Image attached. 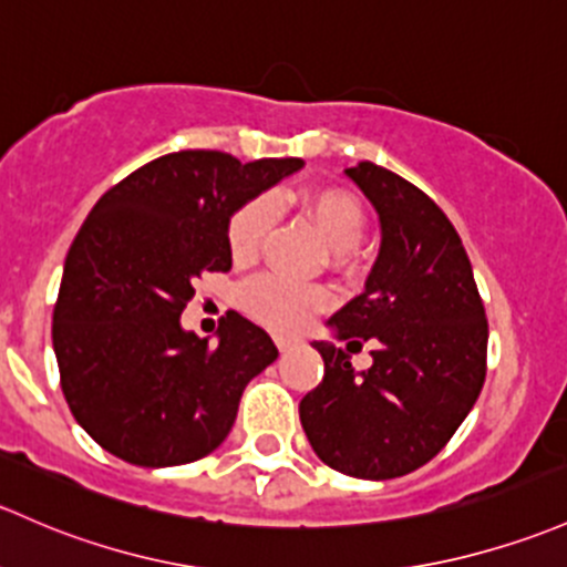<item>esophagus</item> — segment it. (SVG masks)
I'll use <instances>...</instances> for the list:
<instances>
[{
	"label": "esophagus",
	"mask_w": 567,
	"mask_h": 567,
	"mask_svg": "<svg viewBox=\"0 0 567 567\" xmlns=\"http://www.w3.org/2000/svg\"><path fill=\"white\" fill-rule=\"evenodd\" d=\"M274 342H277L279 350H290V348H296V344H299V339H296V337H277Z\"/></svg>",
	"instance_id": "1"
}]
</instances>
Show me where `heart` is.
<instances>
[{"label":"heart","mask_w":567,"mask_h":567,"mask_svg":"<svg viewBox=\"0 0 567 567\" xmlns=\"http://www.w3.org/2000/svg\"><path fill=\"white\" fill-rule=\"evenodd\" d=\"M301 214L333 252H350L361 241L363 225H367V214H363L359 198L350 195L348 189L337 187H323L303 195ZM268 228H271V206L266 200H252V204L238 208L228 228L230 252L238 264H249L258 258ZM329 303L331 290L285 277H260L258 282L244 290L247 312L277 331L301 329L315 312L326 309Z\"/></svg>","instance_id":"obj_1"}]
</instances>
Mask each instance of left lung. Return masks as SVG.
Here are the masks:
<instances>
[{"label":"left lung","instance_id":"1","mask_svg":"<svg viewBox=\"0 0 567 567\" xmlns=\"http://www.w3.org/2000/svg\"><path fill=\"white\" fill-rule=\"evenodd\" d=\"M344 176L380 219V252L363 293L331 315L320 339L326 372L299 415L320 462L344 475L389 481L437 456L467 419L486 378L488 326L456 228L415 184L363 163ZM373 342V367L349 353Z\"/></svg>","mask_w":567,"mask_h":567}]
</instances>
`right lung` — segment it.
<instances>
[{"label":"right lung","mask_w":567,"mask_h":567,"mask_svg":"<svg viewBox=\"0 0 567 567\" xmlns=\"http://www.w3.org/2000/svg\"><path fill=\"white\" fill-rule=\"evenodd\" d=\"M303 159L184 148L152 159L89 212L53 307V353L70 413L113 456L176 467L212 454L249 380L279 350L238 312L217 344L182 329L193 282L228 271L230 217Z\"/></svg>","instance_id":"right-lung-1"}]
</instances>
